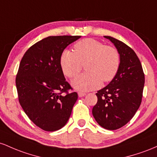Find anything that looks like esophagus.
Segmentation results:
<instances>
[{
    "mask_svg": "<svg viewBox=\"0 0 157 157\" xmlns=\"http://www.w3.org/2000/svg\"><path fill=\"white\" fill-rule=\"evenodd\" d=\"M78 95L79 97H83V96H85L86 93H82V92H78Z\"/></svg>",
    "mask_w": 157,
    "mask_h": 157,
    "instance_id": "1",
    "label": "esophagus"
}]
</instances>
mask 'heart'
<instances>
[{
	"label": "heart",
	"mask_w": 157,
	"mask_h": 157,
	"mask_svg": "<svg viewBox=\"0 0 157 157\" xmlns=\"http://www.w3.org/2000/svg\"><path fill=\"white\" fill-rule=\"evenodd\" d=\"M60 64L68 78H74L85 65L87 72L72 81L75 89L88 91L99 87L101 82H109L117 74L120 56L116 48L105 46L92 38H87L74 45V52L65 50L61 53Z\"/></svg>",
	"instance_id": "b5f03b06"
}]
</instances>
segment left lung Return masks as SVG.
Here are the masks:
<instances>
[{
  "label": "left lung",
  "mask_w": 157,
  "mask_h": 157,
  "mask_svg": "<svg viewBox=\"0 0 157 157\" xmlns=\"http://www.w3.org/2000/svg\"><path fill=\"white\" fill-rule=\"evenodd\" d=\"M115 45L120 65L108 85L98 90L93 116L98 124L107 130H117L133 117L142 102L145 74L136 52L121 40L105 36Z\"/></svg>",
  "instance_id": "8db88e82"
}]
</instances>
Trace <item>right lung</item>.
<instances>
[{
    "instance_id": "add662e5",
    "label": "right lung",
    "mask_w": 157,
    "mask_h": 157,
    "mask_svg": "<svg viewBox=\"0 0 157 157\" xmlns=\"http://www.w3.org/2000/svg\"><path fill=\"white\" fill-rule=\"evenodd\" d=\"M81 36H49L24 53L17 71L18 101L29 119L42 130L63 128L71 115L78 94L64 78L60 64L61 53Z\"/></svg>"
}]
</instances>
